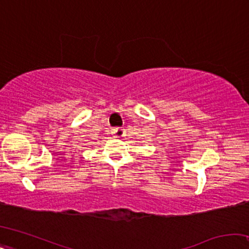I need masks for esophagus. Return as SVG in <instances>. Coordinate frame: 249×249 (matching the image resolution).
<instances>
[{"label": "esophagus", "mask_w": 249, "mask_h": 249, "mask_svg": "<svg viewBox=\"0 0 249 249\" xmlns=\"http://www.w3.org/2000/svg\"><path fill=\"white\" fill-rule=\"evenodd\" d=\"M112 134H113V136H114V137L121 138V137L125 136V129L124 128H113Z\"/></svg>", "instance_id": "obj_1"}]
</instances>
